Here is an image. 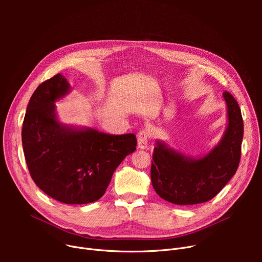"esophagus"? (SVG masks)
I'll use <instances>...</instances> for the list:
<instances>
[{"mask_svg": "<svg viewBox=\"0 0 262 262\" xmlns=\"http://www.w3.org/2000/svg\"><path fill=\"white\" fill-rule=\"evenodd\" d=\"M148 132L147 130H140L138 134V147L144 149L147 147L148 142Z\"/></svg>", "mask_w": 262, "mask_h": 262, "instance_id": "1", "label": "esophagus"}]
</instances>
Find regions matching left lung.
Returning a JSON list of instances; mask_svg holds the SVG:
<instances>
[{
  "label": "left lung",
  "instance_id": "obj_1",
  "mask_svg": "<svg viewBox=\"0 0 262 262\" xmlns=\"http://www.w3.org/2000/svg\"><path fill=\"white\" fill-rule=\"evenodd\" d=\"M228 125L219 144L202 158L176 152L164 142L154 148L150 180L157 194L176 205H195L213 199L236 174L241 157L243 120L238 102L223 92Z\"/></svg>",
  "mask_w": 262,
  "mask_h": 262
}]
</instances>
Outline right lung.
I'll return each instance as SVG.
<instances>
[{"label":"right lung","mask_w":262,"mask_h":262,"mask_svg":"<svg viewBox=\"0 0 262 262\" xmlns=\"http://www.w3.org/2000/svg\"><path fill=\"white\" fill-rule=\"evenodd\" d=\"M69 91L60 73L37 87L23 121V152L33 181L46 194L63 204H89L104 195L119 164L136 150L137 139L134 134L62 125L54 103Z\"/></svg>","instance_id":"obj_1"}]
</instances>
